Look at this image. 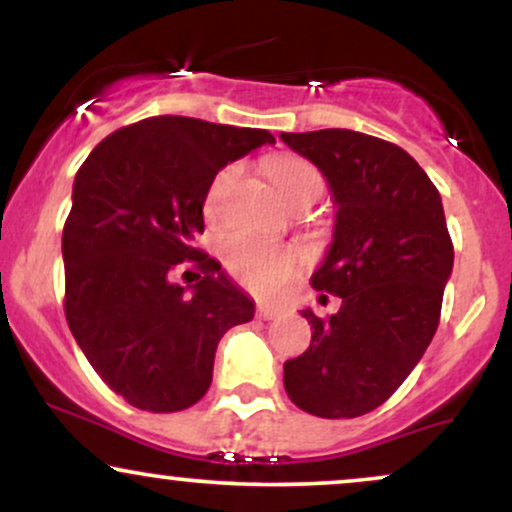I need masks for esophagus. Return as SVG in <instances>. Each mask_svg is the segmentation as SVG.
<instances>
[{
	"label": "esophagus",
	"mask_w": 512,
	"mask_h": 512,
	"mask_svg": "<svg viewBox=\"0 0 512 512\" xmlns=\"http://www.w3.org/2000/svg\"><path fill=\"white\" fill-rule=\"evenodd\" d=\"M279 315L281 308H276V305H257V317H262V320H274Z\"/></svg>",
	"instance_id": "34e87169"
}]
</instances>
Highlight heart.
Returning <instances> with one entry per match:
<instances>
[{"label": "heart", "mask_w": 512, "mask_h": 512, "mask_svg": "<svg viewBox=\"0 0 512 512\" xmlns=\"http://www.w3.org/2000/svg\"><path fill=\"white\" fill-rule=\"evenodd\" d=\"M236 175L238 168L228 166L211 180L207 197H204V214H207L209 221H216L221 216L223 199H226L228 190L236 182ZM269 175H272L276 190L281 192V197L291 207L301 199H317L322 195V187H325L322 185V175L308 161L296 156H274L269 161ZM221 257L228 272L236 276L240 284L257 293H272L279 289L286 279H291L298 272L303 262L301 252L291 248V245L267 243V240L243 236V233L223 240Z\"/></svg>", "instance_id": "1"}]
</instances>
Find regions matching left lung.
<instances>
[{
	"instance_id": "1",
	"label": "left lung",
	"mask_w": 512,
	"mask_h": 512,
	"mask_svg": "<svg viewBox=\"0 0 512 512\" xmlns=\"http://www.w3.org/2000/svg\"><path fill=\"white\" fill-rule=\"evenodd\" d=\"M281 139L332 187L334 240L310 284L342 298L334 315L303 310L313 339L284 363L286 395L313 416L354 419L392 397L438 330L448 223L436 185L397 144L351 129Z\"/></svg>"
}]
</instances>
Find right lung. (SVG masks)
<instances>
[{
    "label": "right lung",
    "mask_w": 512,
    "mask_h": 512,
    "mask_svg": "<svg viewBox=\"0 0 512 512\" xmlns=\"http://www.w3.org/2000/svg\"><path fill=\"white\" fill-rule=\"evenodd\" d=\"M262 144H274L267 129L156 115L108 134L76 173L64 315L93 370L132 407L168 414L199 402L221 337L255 315L197 238L211 180ZM185 266L200 279L192 294L172 281Z\"/></svg>",
    "instance_id": "obj_1"
}]
</instances>
